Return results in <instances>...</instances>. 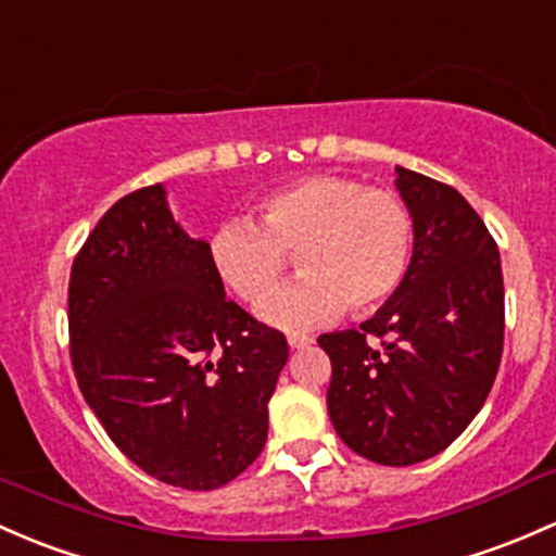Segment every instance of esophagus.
Instances as JSON below:
<instances>
[{
    "mask_svg": "<svg viewBox=\"0 0 556 556\" xmlns=\"http://www.w3.org/2000/svg\"><path fill=\"white\" fill-rule=\"evenodd\" d=\"M313 344V337H304V333H289V348L291 350H302Z\"/></svg>",
    "mask_w": 556,
    "mask_h": 556,
    "instance_id": "esophagus-1",
    "label": "esophagus"
}]
</instances>
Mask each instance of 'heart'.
I'll use <instances>...</instances> for the list:
<instances>
[{"label":"heart","instance_id":"heart-1","mask_svg":"<svg viewBox=\"0 0 556 556\" xmlns=\"http://www.w3.org/2000/svg\"><path fill=\"white\" fill-rule=\"evenodd\" d=\"M247 217L219 225L208 241L214 273L243 302H260L290 266L305 273L260 304L278 328H307L381 307L403 283L414 217L397 193L342 175H313L276 188Z\"/></svg>","mask_w":556,"mask_h":556}]
</instances>
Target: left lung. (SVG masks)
I'll return each mask as SVG.
<instances>
[{
  "instance_id": "8db88e82",
  "label": "left lung",
  "mask_w": 556,
  "mask_h": 556,
  "mask_svg": "<svg viewBox=\"0 0 556 556\" xmlns=\"http://www.w3.org/2000/svg\"><path fill=\"white\" fill-rule=\"evenodd\" d=\"M395 172L414 217L408 273L371 320L318 344L331 357L326 403L344 445L408 467L445 451L485 403L504 350V276L493 236L456 188Z\"/></svg>"
}]
</instances>
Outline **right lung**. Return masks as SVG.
Instances as JSON below:
<instances>
[{"mask_svg": "<svg viewBox=\"0 0 556 556\" xmlns=\"http://www.w3.org/2000/svg\"><path fill=\"white\" fill-rule=\"evenodd\" d=\"M68 331L81 395L142 471L214 491L262 453L289 344L225 300L208 243L175 223L164 185L118 199L89 232Z\"/></svg>", "mask_w": 556, "mask_h": 556, "instance_id": "add662e5", "label": "right lung"}]
</instances>
